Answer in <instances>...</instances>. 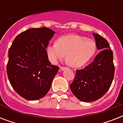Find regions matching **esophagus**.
I'll use <instances>...</instances> for the list:
<instances>
[{"label":"esophagus","instance_id":"obj_1","mask_svg":"<svg viewBox=\"0 0 123 123\" xmlns=\"http://www.w3.org/2000/svg\"><path fill=\"white\" fill-rule=\"evenodd\" d=\"M66 68V67H61H61H60V71H63V70H64Z\"/></svg>","mask_w":123,"mask_h":123}]
</instances>
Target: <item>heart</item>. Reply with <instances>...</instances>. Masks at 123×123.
Returning a JSON list of instances; mask_svg holds the SVG:
<instances>
[{
	"label": "heart",
	"instance_id": "1",
	"mask_svg": "<svg viewBox=\"0 0 123 123\" xmlns=\"http://www.w3.org/2000/svg\"><path fill=\"white\" fill-rule=\"evenodd\" d=\"M46 55L52 63L61 61L67 55L66 62L73 68H80L95 55V41L82 36L69 34L61 36L56 43L46 48Z\"/></svg>",
	"mask_w": 123,
	"mask_h": 123
}]
</instances>
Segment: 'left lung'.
Returning <instances> with one entry per match:
<instances>
[{"label": "left lung", "instance_id": "8db88e82", "mask_svg": "<svg viewBox=\"0 0 123 123\" xmlns=\"http://www.w3.org/2000/svg\"><path fill=\"white\" fill-rule=\"evenodd\" d=\"M98 50L101 52L84 69L77 70L70 84L73 94L82 101L91 102L101 98L109 90L114 75L113 52L108 41L98 34L92 33Z\"/></svg>", "mask_w": 123, "mask_h": 123}]
</instances>
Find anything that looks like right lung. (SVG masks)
<instances>
[{
	"mask_svg": "<svg viewBox=\"0 0 123 123\" xmlns=\"http://www.w3.org/2000/svg\"><path fill=\"white\" fill-rule=\"evenodd\" d=\"M55 33L46 27L29 29L15 37L9 50V80L14 91L27 100L44 97L59 70L50 63L46 52Z\"/></svg>",
	"mask_w": 123,
	"mask_h": 123,
	"instance_id": "obj_1",
	"label": "right lung"
}]
</instances>
